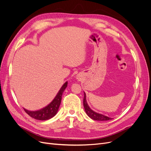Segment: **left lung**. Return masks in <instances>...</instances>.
I'll return each instance as SVG.
<instances>
[{"label": "left lung", "instance_id": "8db88e82", "mask_svg": "<svg viewBox=\"0 0 151 151\" xmlns=\"http://www.w3.org/2000/svg\"><path fill=\"white\" fill-rule=\"evenodd\" d=\"M83 104H84V108L86 113H87V115L89 116V117L91 118V119L94 120H98V121H106V120H109L112 119L111 118H109L106 116H104L99 113H97L94 112V111H93L92 109L89 107L88 103L86 102L85 93H84V96L83 99Z\"/></svg>", "mask_w": 151, "mask_h": 151}]
</instances>
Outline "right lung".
I'll return each mask as SVG.
<instances>
[{
    "mask_svg": "<svg viewBox=\"0 0 151 151\" xmlns=\"http://www.w3.org/2000/svg\"><path fill=\"white\" fill-rule=\"evenodd\" d=\"M67 82H66V83L62 86L60 91H59L58 93H57L55 98L53 101L46 107L35 111H31L24 109L25 112L31 117L35 118L36 120H47L50 119V118L53 117L57 114L58 108L60 106V104L61 103L62 94L65 89L67 88Z\"/></svg>",
    "mask_w": 151,
    "mask_h": 151,
    "instance_id": "add662e5",
    "label": "right lung"
}]
</instances>
